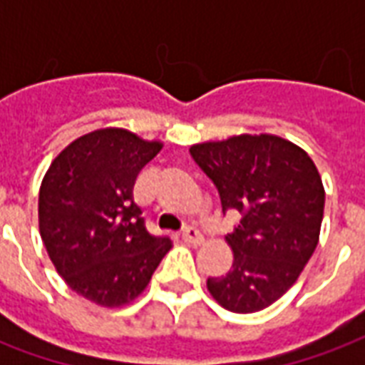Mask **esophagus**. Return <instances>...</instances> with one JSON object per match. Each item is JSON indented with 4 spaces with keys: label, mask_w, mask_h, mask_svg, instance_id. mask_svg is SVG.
Returning a JSON list of instances; mask_svg holds the SVG:
<instances>
[{
    "label": "esophagus",
    "mask_w": 365,
    "mask_h": 365,
    "mask_svg": "<svg viewBox=\"0 0 365 365\" xmlns=\"http://www.w3.org/2000/svg\"><path fill=\"white\" fill-rule=\"evenodd\" d=\"M182 240L185 242V245L197 246V245H201V242H203V235H201V232H199L195 227H187V229L182 232Z\"/></svg>",
    "instance_id": "esophagus-1"
}]
</instances>
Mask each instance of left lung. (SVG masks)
I'll return each mask as SVG.
<instances>
[{"label": "left lung", "instance_id": "8db88e82", "mask_svg": "<svg viewBox=\"0 0 365 365\" xmlns=\"http://www.w3.org/2000/svg\"><path fill=\"white\" fill-rule=\"evenodd\" d=\"M190 152L219 190L222 213L240 215L227 235L232 268L209 277L207 289L232 313L262 311L297 282L319 245V170L303 148L275 135L230 136Z\"/></svg>", "mask_w": 365, "mask_h": 365}]
</instances>
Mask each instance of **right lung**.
Wrapping results in <instances>:
<instances>
[{"instance_id": "1", "label": "right lung", "mask_w": 365, "mask_h": 365, "mask_svg": "<svg viewBox=\"0 0 365 365\" xmlns=\"http://www.w3.org/2000/svg\"><path fill=\"white\" fill-rule=\"evenodd\" d=\"M162 150L125 128L76 138L52 160L38 193V229L70 289L101 307L136 299L172 248L152 237L133 201L138 172Z\"/></svg>"}]
</instances>
